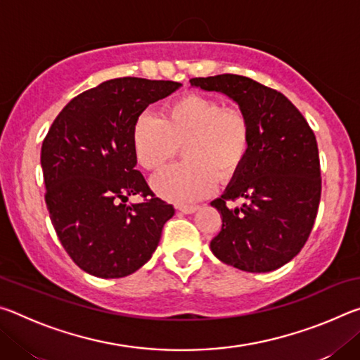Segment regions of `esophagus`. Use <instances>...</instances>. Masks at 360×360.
Here are the masks:
<instances>
[{
  "mask_svg": "<svg viewBox=\"0 0 360 360\" xmlns=\"http://www.w3.org/2000/svg\"><path fill=\"white\" fill-rule=\"evenodd\" d=\"M178 210L181 212H184V214H193V212L198 210V206L197 205H179Z\"/></svg>",
  "mask_w": 360,
  "mask_h": 360,
  "instance_id": "34e87169",
  "label": "esophagus"
}]
</instances>
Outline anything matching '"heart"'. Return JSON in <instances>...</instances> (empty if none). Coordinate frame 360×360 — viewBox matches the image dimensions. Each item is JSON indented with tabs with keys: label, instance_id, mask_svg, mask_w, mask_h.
Listing matches in <instances>:
<instances>
[{
	"label": "heart",
	"instance_id": "heart-1",
	"mask_svg": "<svg viewBox=\"0 0 360 360\" xmlns=\"http://www.w3.org/2000/svg\"><path fill=\"white\" fill-rule=\"evenodd\" d=\"M133 152L139 165L157 173L182 146L184 162L169 167L152 181L158 197L187 203L208 195L216 179H233L251 148V125L238 108L219 100L187 94L169 101L162 117L143 114L131 130Z\"/></svg>",
	"mask_w": 360,
	"mask_h": 360
}]
</instances>
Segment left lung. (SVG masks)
Here are the masks:
<instances>
[{
	"instance_id": "8db88e82",
	"label": "left lung",
	"mask_w": 360,
	"mask_h": 360,
	"mask_svg": "<svg viewBox=\"0 0 360 360\" xmlns=\"http://www.w3.org/2000/svg\"><path fill=\"white\" fill-rule=\"evenodd\" d=\"M191 85L227 95L251 125L245 165L211 202L222 217L211 251L243 271L276 270L302 251L318 214L321 165L314 133L281 92L249 77H193ZM236 198L245 203L229 209L226 202Z\"/></svg>"
}]
</instances>
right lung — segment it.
I'll return each instance as SVG.
<instances>
[{"label": "right lung", "instance_id": "1", "mask_svg": "<svg viewBox=\"0 0 360 360\" xmlns=\"http://www.w3.org/2000/svg\"><path fill=\"white\" fill-rule=\"evenodd\" d=\"M173 81L117 77L85 90L53 120L41 149L46 205L65 251L89 275L124 278L158 246L173 205L157 198L135 169L131 130ZM130 194L143 204L127 205Z\"/></svg>", "mask_w": 360, "mask_h": 360}]
</instances>
